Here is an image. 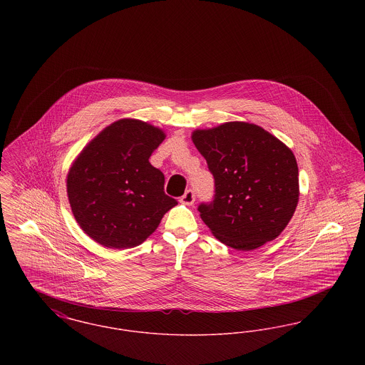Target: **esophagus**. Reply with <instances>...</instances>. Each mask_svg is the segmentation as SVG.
Returning <instances> with one entry per match:
<instances>
[{"label":"esophagus","mask_w":365,"mask_h":365,"mask_svg":"<svg viewBox=\"0 0 365 365\" xmlns=\"http://www.w3.org/2000/svg\"><path fill=\"white\" fill-rule=\"evenodd\" d=\"M194 201H195V194H194V191L192 190L186 191V192L180 197V202L185 204V205H192Z\"/></svg>","instance_id":"obj_1"}]
</instances>
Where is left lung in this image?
Wrapping results in <instances>:
<instances>
[{
    "instance_id": "obj_1",
    "label": "left lung",
    "mask_w": 365,
    "mask_h": 365,
    "mask_svg": "<svg viewBox=\"0 0 365 365\" xmlns=\"http://www.w3.org/2000/svg\"><path fill=\"white\" fill-rule=\"evenodd\" d=\"M191 139L215 178L213 201L198 207L212 234L242 252L279 237L298 204L293 152L252 123L195 130Z\"/></svg>"
}]
</instances>
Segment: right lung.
I'll return each mask as SVG.
<instances>
[{"mask_svg": "<svg viewBox=\"0 0 365 365\" xmlns=\"http://www.w3.org/2000/svg\"><path fill=\"white\" fill-rule=\"evenodd\" d=\"M165 139L161 128L137 119L105 127L75 158L67 194L75 220L110 249L138 246L178 204L164 192V175L149 157Z\"/></svg>", "mask_w": 365, "mask_h": 365, "instance_id": "right-lung-1", "label": "right lung"}]
</instances>
